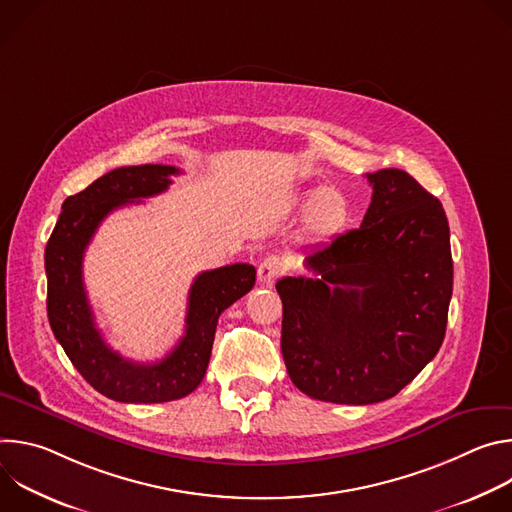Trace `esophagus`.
I'll return each instance as SVG.
<instances>
[{
  "instance_id": "obj_1",
  "label": "esophagus",
  "mask_w": 512,
  "mask_h": 512,
  "mask_svg": "<svg viewBox=\"0 0 512 512\" xmlns=\"http://www.w3.org/2000/svg\"><path fill=\"white\" fill-rule=\"evenodd\" d=\"M283 271H285V263L277 255H267L259 265L257 277L263 285H271L283 275Z\"/></svg>"
}]
</instances>
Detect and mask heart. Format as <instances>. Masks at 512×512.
Returning a JSON list of instances; mask_svg holds the SVG:
<instances>
[{
    "instance_id": "1",
    "label": "heart",
    "mask_w": 512,
    "mask_h": 512,
    "mask_svg": "<svg viewBox=\"0 0 512 512\" xmlns=\"http://www.w3.org/2000/svg\"><path fill=\"white\" fill-rule=\"evenodd\" d=\"M300 202L304 208L310 210L308 227L318 237L340 231L348 221V202L336 190L312 188L302 194Z\"/></svg>"
}]
</instances>
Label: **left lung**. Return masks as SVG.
I'll use <instances>...</instances> for the list:
<instances>
[{
	"label": "left lung",
	"instance_id": "1",
	"mask_svg": "<svg viewBox=\"0 0 512 512\" xmlns=\"http://www.w3.org/2000/svg\"><path fill=\"white\" fill-rule=\"evenodd\" d=\"M360 229L306 255L318 277H283L281 352L312 399L371 405L395 397L440 350L454 285L442 202L413 176L367 174Z\"/></svg>",
	"mask_w": 512,
	"mask_h": 512
}]
</instances>
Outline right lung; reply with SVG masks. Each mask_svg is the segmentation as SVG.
<instances>
[{
	"label": "right lung",
	"instance_id": "right-lung-1",
	"mask_svg": "<svg viewBox=\"0 0 512 512\" xmlns=\"http://www.w3.org/2000/svg\"><path fill=\"white\" fill-rule=\"evenodd\" d=\"M178 174L162 164L111 170L64 200L44 251L50 328L85 381L113 401L166 403L190 395L206 375L218 316L255 285L249 263L202 271L190 287L186 332L158 362L127 360L103 340L83 281L87 245L109 212L168 190Z\"/></svg>",
	"mask_w": 512,
	"mask_h": 512
}]
</instances>
